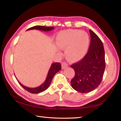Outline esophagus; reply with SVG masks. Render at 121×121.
Here are the masks:
<instances>
[{
  "mask_svg": "<svg viewBox=\"0 0 121 121\" xmlns=\"http://www.w3.org/2000/svg\"><path fill=\"white\" fill-rule=\"evenodd\" d=\"M68 66V65L67 64V63L65 62H63L62 63V68L63 69H65Z\"/></svg>",
  "mask_w": 121,
  "mask_h": 121,
  "instance_id": "1",
  "label": "esophagus"
}]
</instances>
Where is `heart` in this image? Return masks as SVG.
Listing matches in <instances>:
<instances>
[{"mask_svg":"<svg viewBox=\"0 0 121 121\" xmlns=\"http://www.w3.org/2000/svg\"><path fill=\"white\" fill-rule=\"evenodd\" d=\"M56 42L60 49H66V56L70 60L78 61L83 58L89 43L88 35L84 30H67L57 35Z\"/></svg>","mask_w":121,"mask_h":121,"instance_id":"1","label":"heart"}]
</instances>
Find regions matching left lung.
I'll list each match as a JSON object with an SVG mask.
<instances>
[{
  "label": "left lung",
  "instance_id": "left-lung-1",
  "mask_svg": "<svg viewBox=\"0 0 121 121\" xmlns=\"http://www.w3.org/2000/svg\"><path fill=\"white\" fill-rule=\"evenodd\" d=\"M89 32L91 39L88 51L82 60L71 65L75 72L71 86L81 93L95 89L102 82L105 69L103 44L93 31L89 30Z\"/></svg>",
  "mask_w": 121,
  "mask_h": 121
}]
</instances>
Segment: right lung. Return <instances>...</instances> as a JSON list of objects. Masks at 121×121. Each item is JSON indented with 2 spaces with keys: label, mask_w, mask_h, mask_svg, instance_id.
<instances>
[{
  "label": "right lung",
  "mask_w": 121,
  "mask_h": 121,
  "mask_svg": "<svg viewBox=\"0 0 121 121\" xmlns=\"http://www.w3.org/2000/svg\"><path fill=\"white\" fill-rule=\"evenodd\" d=\"M54 29V27L53 26H50V27H47V26H33V27H30L28 28L27 30H43V31H50ZM61 69V65L60 63L59 62H55L53 63L51 65V66L50 67V69L48 72V75L46 78V80L45 82H44L41 85L39 86L38 87H35V88H30L28 87L25 86L23 85L19 82L18 80V82H19V84L21 85L22 87H23L24 89L26 91L30 92V93L32 94H38L40 93L41 92H43L46 89L48 88V87H49V86L51 83L52 79H53V77L54 76L56 73L59 72Z\"/></svg>",
  "instance_id": "add662e5"
}]
</instances>
